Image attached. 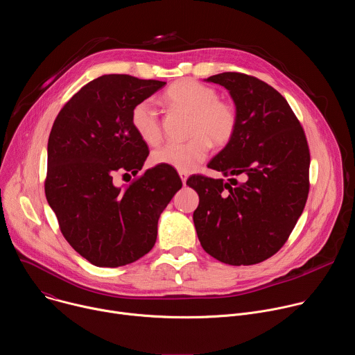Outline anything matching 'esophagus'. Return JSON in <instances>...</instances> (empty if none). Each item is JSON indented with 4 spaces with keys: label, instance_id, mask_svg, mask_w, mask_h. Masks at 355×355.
Returning <instances> with one entry per match:
<instances>
[{
    "label": "esophagus",
    "instance_id": "34e87169",
    "mask_svg": "<svg viewBox=\"0 0 355 355\" xmlns=\"http://www.w3.org/2000/svg\"><path fill=\"white\" fill-rule=\"evenodd\" d=\"M180 174V178H181V181H182V184L185 185V182H187V178H188V173H184V171H180L178 173Z\"/></svg>",
    "mask_w": 355,
    "mask_h": 355
}]
</instances>
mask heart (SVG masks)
I'll return each mask as SVG.
<instances>
[{
  "instance_id": "obj_1",
  "label": "heart",
  "mask_w": 355,
  "mask_h": 355,
  "mask_svg": "<svg viewBox=\"0 0 355 355\" xmlns=\"http://www.w3.org/2000/svg\"><path fill=\"white\" fill-rule=\"evenodd\" d=\"M168 103L192 114L189 135L184 143H167L151 153V162L178 171L189 173L204 162L212 143L227 144L237 126V112L229 101L219 99L215 88L193 80H181L168 87L164 94ZM130 123L139 137L156 146L163 139V129L156 103L151 98L139 101L130 112Z\"/></svg>"
}]
</instances>
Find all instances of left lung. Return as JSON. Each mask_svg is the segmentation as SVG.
I'll return each mask as SVG.
<instances>
[{"label": "left lung", "mask_w": 355, "mask_h": 355, "mask_svg": "<svg viewBox=\"0 0 355 355\" xmlns=\"http://www.w3.org/2000/svg\"><path fill=\"white\" fill-rule=\"evenodd\" d=\"M225 87L236 105L232 140L208 167L223 181L192 175L199 195L193 225L200 245L229 266L259 264L285 244L309 193L311 155L286 99L267 83L241 73L207 78Z\"/></svg>", "instance_id": "1"}]
</instances>
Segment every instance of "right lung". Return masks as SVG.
I'll return each instance as SVG.
<instances>
[{
    "instance_id": "right-lung-1",
    "label": "right lung",
    "mask_w": 355,
    "mask_h": 355,
    "mask_svg": "<svg viewBox=\"0 0 355 355\" xmlns=\"http://www.w3.org/2000/svg\"><path fill=\"white\" fill-rule=\"evenodd\" d=\"M164 85L128 74L101 76L70 98L50 132L46 199L64 239L96 267H122L147 254L162 212L182 187L167 166L146 170L125 188L114 184L116 173L141 170L148 148L130 112Z\"/></svg>"
}]
</instances>
